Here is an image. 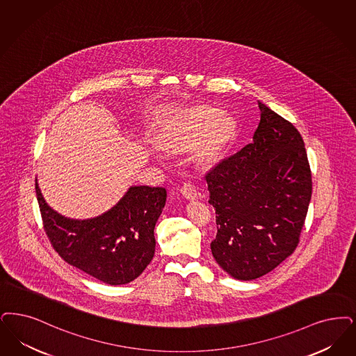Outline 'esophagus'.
Segmentation results:
<instances>
[{
	"label": "esophagus",
	"mask_w": 356,
	"mask_h": 356,
	"mask_svg": "<svg viewBox=\"0 0 356 356\" xmlns=\"http://www.w3.org/2000/svg\"><path fill=\"white\" fill-rule=\"evenodd\" d=\"M181 193H183V196H184L185 199L193 200L199 197V192H197L196 185L193 184V183H191V181H188V183H185V184L183 185Z\"/></svg>",
	"instance_id": "esophagus-1"
}]
</instances>
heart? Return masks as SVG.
<instances>
[{"label": "heart", "instance_id": "b5f03b06", "mask_svg": "<svg viewBox=\"0 0 356 356\" xmlns=\"http://www.w3.org/2000/svg\"><path fill=\"white\" fill-rule=\"evenodd\" d=\"M220 113L211 107H199L161 135L165 145L195 144L205 138L204 145L208 151L221 147L228 140L233 131L229 120H218Z\"/></svg>", "mask_w": 356, "mask_h": 356}]
</instances>
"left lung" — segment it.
<instances>
[{"label":"left lung","instance_id":"8db88e82","mask_svg":"<svg viewBox=\"0 0 356 356\" xmlns=\"http://www.w3.org/2000/svg\"><path fill=\"white\" fill-rule=\"evenodd\" d=\"M253 142L207 173L216 209V262L236 280H256L298 246L313 181L305 143L290 122L258 102Z\"/></svg>","mask_w":356,"mask_h":356}]
</instances>
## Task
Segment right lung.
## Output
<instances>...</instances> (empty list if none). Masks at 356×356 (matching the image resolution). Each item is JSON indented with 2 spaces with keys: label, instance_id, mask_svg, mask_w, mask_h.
I'll list each match as a JSON object with an SVG mask.
<instances>
[{
  "label": "right lung",
  "instance_id": "right-lung-1",
  "mask_svg": "<svg viewBox=\"0 0 356 356\" xmlns=\"http://www.w3.org/2000/svg\"><path fill=\"white\" fill-rule=\"evenodd\" d=\"M43 229L67 264L108 284L138 278L155 254L154 229L165 205L161 186H131L106 213L88 220L67 218L51 209L35 180Z\"/></svg>",
  "mask_w": 356,
  "mask_h": 356
}]
</instances>
